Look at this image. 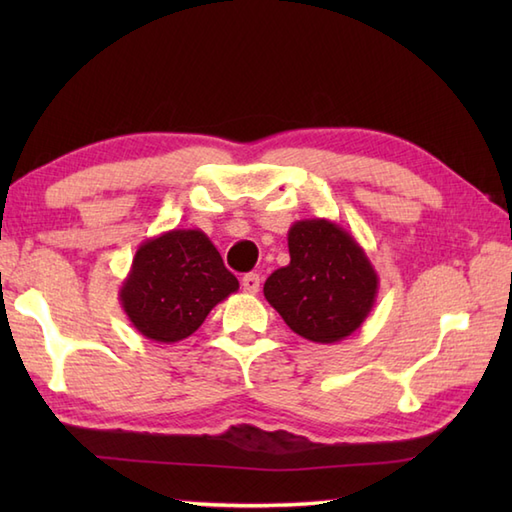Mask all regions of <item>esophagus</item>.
<instances>
[{"label":"esophagus","mask_w":512,"mask_h":512,"mask_svg":"<svg viewBox=\"0 0 512 512\" xmlns=\"http://www.w3.org/2000/svg\"><path fill=\"white\" fill-rule=\"evenodd\" d=\"M242 288H244V292H248V295H257V292H259V275L257 273L244 275Z\"/></svg>","instance_id":"34e87169"}]
</instances>
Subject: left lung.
Returning a JSON list of instances; mask_svg holds the SVG:
<instances>
[{
	"mask_svg": "<svg viewBox=\"0 0 512 512\" xmlns=\"http://www.w3.org/2000/svg\"><path fill=\"white\" fill-rule=\"evenodd\" d=\"M290 264L266 279L268 299L292 332L336 343L361 328L378 295V275L356 239L330 220H299L288 231Z\"/></svg>",
	"mask_w": 512,
	"mask_h": 512,
	"instance_id": "1",
	"label": "left lung"
}]
</instances>
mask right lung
<instances>
[{
  "instance_id": "add662e5",
  "label": "right lung",
  "mask_w": 512,
  "mask_h": 512,
  "mask_svg": "<svg viewBox=\"0 0 512 512\" xmlns=\"http://www.w3.org/2000/svg\"><path fill=\"white\" fill-rule=\"evenodd\" d=\"M237 288V277L200 228H173L138 246L118 297L149 341L178 343Z\"/></svg>"
}]
</instances>
